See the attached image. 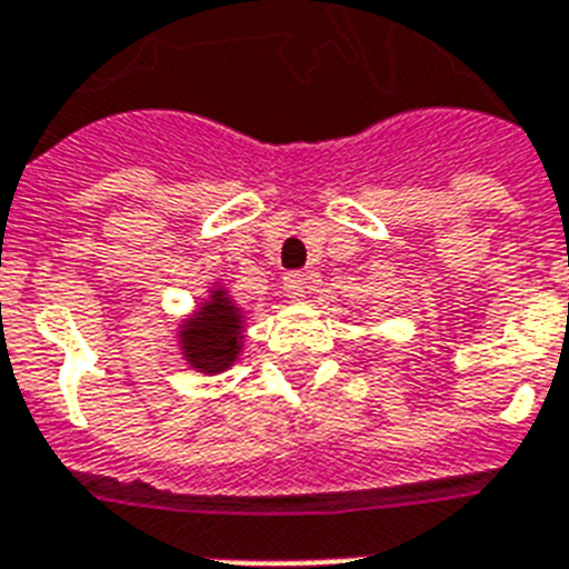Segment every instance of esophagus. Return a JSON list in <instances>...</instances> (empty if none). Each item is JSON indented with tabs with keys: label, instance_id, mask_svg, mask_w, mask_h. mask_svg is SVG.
Masks as SVG:
<instances>
[{
	"label": "esophagus",
	"instance_id": "obj_1",
	"mask_svg": "<svg viewBox=\"0 0 569 569\" xmlns=\"http://www.w3.org/2000/svg\"><path fill=\"white\" fill-rule=\"evenodd\" d=\"M309 283H312V277L303 274V271H292V274L283 277V289H286V295H289V298H292V300H303V298H307Z\"/></svg>",
	"mask_w": 569,
	"mask_h": 569
}]
</instances>
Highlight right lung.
<instances>
[{"label":"right lung","instance_id":"add662e5","mask_svg":"<svg viewBox=\"0 0 569 569\" xmlns=\"http://www.w3.org/2000/svg\"><path fill=\"white\" fill-rule=\"evenodd\" d=\"M239 332H242L239 309L221 292H212L210 303L198 309V316L189 318L180 330L183 357L189 359V365H196L198 371H224L239 353V339H242Z\"/></svg>","mask_w":569,"mask_h":569}]
</instances>
